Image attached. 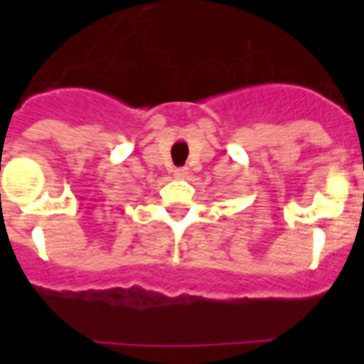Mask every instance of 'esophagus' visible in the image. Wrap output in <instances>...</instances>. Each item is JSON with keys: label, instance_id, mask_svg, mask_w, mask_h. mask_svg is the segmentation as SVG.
<instances>
[{"label": "esophagus", "instance_id": "34e87169", "mask_svg": "<svg viewBox=\"0 0 364 364\" xmlns=\"http://www.w3.org/2000/svg\"><path fill=\"white\" fill-rule=\"evenodd\" d=\"M173 175H175L176 178H184V176H188V169H186V167H178V169L173 171Z\"/></svg>", "mask_w": 364, "mask_h": 364}]
</instances>
